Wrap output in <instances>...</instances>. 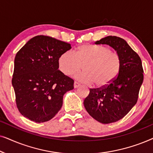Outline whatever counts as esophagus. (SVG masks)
<instances>
[{"instance_id":"esophagus-1","label":"esophagus","mask_w":153,"mask_h":153,"mask_svg":"<svg viewBox=\"0 0 153 153\" xmlns=\"http://www.w3.org/2000/svg\"><path fill=\"white\" fill-rule=\"evenodd\" d=\"M81 85V84L78 82H76V81H74V88H77L79 87Z\"/></svg>"}]
</instances>
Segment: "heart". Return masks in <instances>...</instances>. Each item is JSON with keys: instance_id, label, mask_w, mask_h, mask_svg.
Listing matches in <instances>:
<instances>
[{"instance_id": "b5f03b06", "label": "heart", "mask_w": 153, "mask_h": 153, "mask_svg": "<svg viewBox=\"0 0 153 153\" xmlns=\"http://www.w3.org/2000/svg\"><path fill=\"white\" fill-rule=\"evenodd\" d=\"M58 68L65 75H71L82 68L84 71L74 77L85 83H95L104 87L111 83L120 68V58L116 52L102 45H83L71 51L64 52L58 58Z\"/></svg>"}]
</instances>
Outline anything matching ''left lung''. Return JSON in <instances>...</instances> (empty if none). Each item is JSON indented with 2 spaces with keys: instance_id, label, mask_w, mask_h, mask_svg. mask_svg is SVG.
<instances>
[{
  "instance_id": "left-lung-1",
  "label": "left lung",
  "mask_w": 153,
  "mask_h": 153,
  "mask_svg": "<svg viewBox=\"0 0 153 153\" xmlns=\"http://www.w3.org/2000/svg\"><path fill=\"white\" fill-rule=\"evenodd\" d=\"M95 44L110 46L120 58L116 78L105 87L90 90L83 101L90 116L98 122L108 124L122 119L137 103L143 70L141 58L125 39L107 36Z\"/></svg>"
}]
</instances>
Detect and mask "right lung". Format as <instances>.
<instances>
[{"mask_svg":"<svg viewBox=\"0 0 153 153\" xmlns=\"http://www.w3.org/2000/svg\"><path fill=\"white\" fill-rule=\"evenodd\" d=\"M71 45L45 35L27 42L16 54L12 83L19 112L29 120L44 123L53 118L62 105L74 80L58 70V58Z\"/></svg>","mask_w":153,"mask_h":153,"instance_id":"right-lung-1","label":"right lung"}]
</instances>
